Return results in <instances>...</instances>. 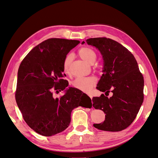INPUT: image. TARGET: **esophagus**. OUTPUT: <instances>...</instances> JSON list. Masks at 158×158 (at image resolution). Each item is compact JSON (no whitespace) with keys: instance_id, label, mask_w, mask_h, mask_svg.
I'll use <instances>...</instances> for the list:
<instances>
[{"instance_id":"obj_1","label":"esophagus","mask_w":158,"mask_h":158,"mask_svg":"<svg viewBox=\"0 0 158 158\" xmlns=\"http://www.w3.org/2000/svg\"><path fill=\"white\" fill-rule=\"evenodd\" d=\"M89 96L90 97V98L91 100H92V96H90V95H89Z\"/></svg>"}]
</instances>
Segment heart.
<instances>
[{"mask_svg": "<svg viewBox=\"0 0 158 158\" xmlns=\"http://www.w3.org/2000/svg\"><path fill=\"white\" fill-rule=\"evenodd\" d=\"M79 55L81 58L90 64L94 62L96 54L95 51L87 47H83L79 51ZM73 60V55L68 54L64 58L63 61V69L65 72H68L69 69L70 65ZM96 79L93 77H89L85 78H77L72 82V85L73 88L78 89L85 93L90 92L93 87L96 84Z\"/></svg>", "mask_w": 158, "mask_h": 158, "instance_id": "heart-1", "label": "heart"}]
</instances>
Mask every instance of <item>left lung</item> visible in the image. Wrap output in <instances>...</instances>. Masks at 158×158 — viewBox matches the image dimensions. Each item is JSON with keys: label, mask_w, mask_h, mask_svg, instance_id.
<instances>
[{"label": "left lung", "mask_w": 158, "mask_h": 158, "mask_svg": "<svg viewBox=\"0 0 158 158\" xmlns=\"http://www.w3.org/2000/svg\"><path fill=\"white\" fill-rule=\"evenodd\" d=\"M89 45L98 48L104 60L103 73L96 89L113 92L93 97L92 106L106 114L105 121L94 124L98 130L120 131L131 124L144 100V78L131 52L118 42L107 38L86 40ZM85 42H83V44Z\"/></svg>", "instance_id": "8db88e82"}]
</instances>
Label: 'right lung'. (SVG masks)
<instances>
[{"label": "right lung", "mask_w": 158, "mask_h": 158, "mask_svg": "<svg viewBox=\"0 0 158 158\" xmlns=\"http://www.w3.org/2000/svg\"><path fill=\"white\" fill-rule=\"evenodd\" d=\"M79 43L48 39L34 47L19 66L15 94L17 106L27 125L43 136L65 130L71 121L72 110L83 107L85 100L91 103L88 96L72 87L59 98L52 96V92L63 91L68 86L63 79V61Z\"/></svg>", "instance_id": "obj_1"}]
</instances>
